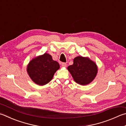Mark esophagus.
Wrapping results in <instances>:
<instances>
[{"instance_id": "obj_1", "label": "esophagus", "mask_w": 126, "mask_h": 126, "mask_svg": "<svg viewBox=\"0 0 126 126\" xmlns=\"http://www.w3.org/2000/svg\"><path fill=\"white\" fill-rule=\"evenodd\" d=\"M67 64H66L65 63H62V64H61V65H62V67H67Z\"/></svg>"}]
</instances>
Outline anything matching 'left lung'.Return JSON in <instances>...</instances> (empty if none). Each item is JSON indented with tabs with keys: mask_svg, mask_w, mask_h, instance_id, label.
<instances>
[{
	"mask_svg": "<svg viewBox=\"0 0 126 126\" xmlns=\"http://www.w3.org/2000/svg\"><path fill=\"white\" fill-rule=\"evenodd\" d=\"M73 64L68 67L74 81L78 84L85 85L92 81L96 75L97 68L96 64L89 58L77 57Z\"/></svg>",
	"mask_w": 126,
	"mask_h": 126,
	"instance_id": "8db88e82",
	"label": "left lung"
}]
</instances>
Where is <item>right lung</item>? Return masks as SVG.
Segmentation results:
<instances>
[{
  "label": "right lung",
  "instance_id": "right-lung-1",
  "mask_svg": "<svg viewBox=\"0 0 126 126\" xmlns=\"http://www.w3.org/2000/svg\"><path fill=\"white\" fill-rule=\"evenodd\" d=\"M59 68V63L53 61L49 54L45 53L30 62L27 71L33 81L39 85H43L51 80Z\"/></svg>",
  "mask_w": 126,
  "mask_h": 126
}]
</instances>
